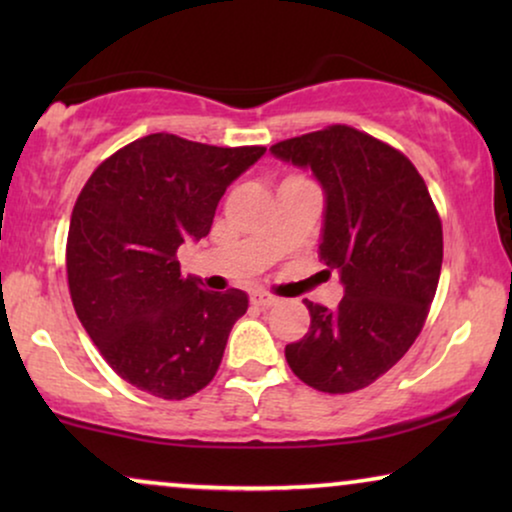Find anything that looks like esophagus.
Listing matches in <instances>:
<instances>
[{"mask_svg":"<svg viewBox=\"0 0 512 512\" xmlns=\"http://www.w3.org/2000/svg\"><path fill=\"white\" fill-rule=\"evenodd\" d=\"M249 303L254 307H261V310H268V307L277 305V298L270 296V293H263V291H251L249 293Z\"/></svg>","mask_w":512,"mask_h":512,"instance_id":"esophagus-1","label":"esophagus"}]
</instances>
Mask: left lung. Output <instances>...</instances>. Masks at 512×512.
<instances>
[{
	"instance_id": "obj_1",
	"label": "left lung",
	"mask_w": 512,
	"mask_h": 512,
	"mask_svg": "<svg viewBox=\"0 0 512 512\" xmlns=\"http://www.w3.org/2000/svg\"><path fill=\"white\" fill-rule=\"evenodd\" d=\"M324 191L319 258L340 272L335 310L305 300L310 331L286 345L293 373L349 394L396 366L422 331L443 265V226L424 179L394 146L349 125L270 146Z\"/></svg>"
}]
</instances>
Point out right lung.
I'll return each instance as SVG.
<instances>
[{
    "label": "right lung",
    "instance_id": "1",
    "mask_svg": "<svg viewBox=\"0 0 512 512\" xmlns=\"http://www.w3.org/2000/svg\"><path fill=\"white\" fill-rule=\"evenodd\" d=\"M263 153L156 132L116 151L83 186L67 235L69 293L104 361L132 387L181 401L219 370L249 298L181 275L177 249L209 235L226 188Z\"/></svg>",
    "mask_w": 512,
    "mask_h": 512
}]
</instances>
